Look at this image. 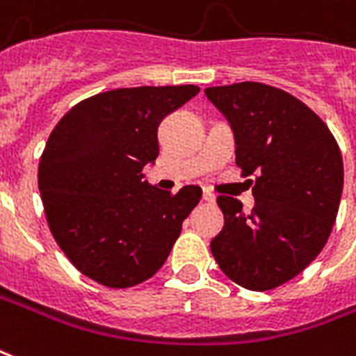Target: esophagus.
I'll use <instances>...</instances> for the list:
<instances>
[{
	"label": "esophagus",
	"instance_id": "obj_1",
	"mask_svg": "<svg viewBox=\"0 0 356 356\" xmlns=\"http://www.w3.org/2000/svg\"><path fill=\"white\" fill-rule=\"evenodd\" d=\"M204 200L207 204H215V194L211 191H204Z\"/></svg>",
	"mask_w": 356,
	"mask_h": 356
}]
</instances>
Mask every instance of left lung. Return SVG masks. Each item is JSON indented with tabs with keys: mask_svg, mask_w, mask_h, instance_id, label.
<instances>
[{
	"mask_svg": "<svg viewBox=\"0 0 356 356\" xmlns=\"http://www.w3.org/2000/svg\"><path fill=\"white\" fill-rule=\"evenodd\" d=\"M236 139V164L257 173L254 207L220 196L225 226L211 241L220 270L249 291H270L312 264L332 232L343 160L315 113L262 83L205 88Z\"/></svg>",
	"mask_w": 356,
	"mask_h": 356,
	"instance_id": "obj_1",
	"label": "left lung"
}]
</instances>
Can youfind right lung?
<instances>
[{
	"instance_id": "add662e5",
	"label": "right lung",
	"mask_w": 356,
	"mask_h": 356,
	"mask_svg": "<svg viewBox=\"0 0 356 356\" xmlns=\"http://www.w3.org/2000/svg\"><path fill=\"white\" fill-rule=\"evenodd\" d=\"M200 92L194 84L117 88L65 113L39 160L52 236L71 264L111 289L143 283L164 266L200 186L177 194L145 181L158 126Z\"/></svg>"
}]
</instances>
